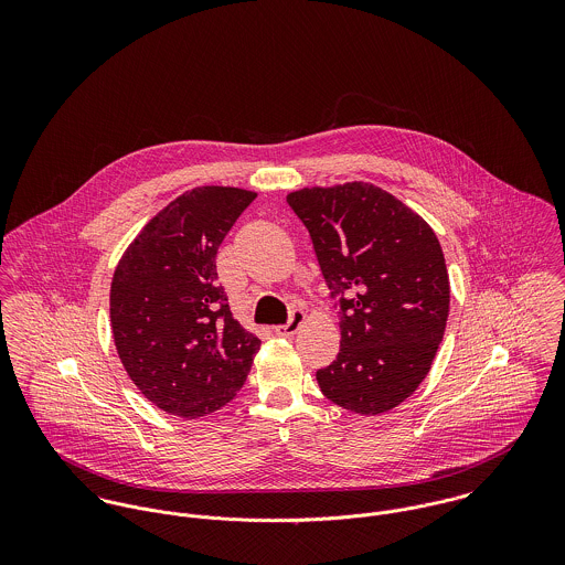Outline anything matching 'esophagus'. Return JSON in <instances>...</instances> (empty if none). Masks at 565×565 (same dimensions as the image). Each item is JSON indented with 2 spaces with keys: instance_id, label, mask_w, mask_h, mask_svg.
<instances>
[{
  "instance_id": "34e87169",
  "label": "esophagus",
  "mask_w": 565,
  "mask_h": 565,
  "mask_svg": "<svg viewBox=\"0 0 565 565\" xmlns=\"http://www.w3.org/2000/svg\"><path fill=\"white\" fill-rule=\"evenodd\" d=\"M307 320V316H305V311H291V318H289V322L282 323V326H276L274 328V332L278 334V337H291V334H296L298 330H300V326L305 323Z\"/></svg>"
}]
</instances>
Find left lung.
Returning <instances> with one entry per match:
<instances>
[{
  "label": "left lung",
  "mask_w": 565,
  "mask_h": 565,
  "mask_svg": "<svg viewBox=\"0 0 565 565\" xmlns=\"http://www.w3.org/2000/svg\"><path fill=\"white\" fill-rule=\"evenodd\" d=\"M287 202L339 296L341 345L318 385L352 413H387L426 379L446 332L450 282L439 239L372 182L305 186Z\"/></svg>",
  "instance_id": "obj_1"
}]
</instances>
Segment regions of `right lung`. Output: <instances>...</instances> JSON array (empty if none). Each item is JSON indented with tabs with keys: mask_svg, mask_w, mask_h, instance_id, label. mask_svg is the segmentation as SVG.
<instances>
[{
	"mask_svg": "<svg viewBox=\"0 0 565 565\" xmlns=\"http://www.w3.org/2000/svg\"><path fill=\"white\" fill-rule=\"evenodd\" d=\"M254 198L237 186H195L159 211L115 267L110 328L119 361L169 415L195 419L231 403L260 348L233 318L215 267Z\"/></svg>",
	"mask_w": 565,
	"mask_h": 565,
	"instance_id": "add662e5",
	"label": "right lung"
}]
</instances>
